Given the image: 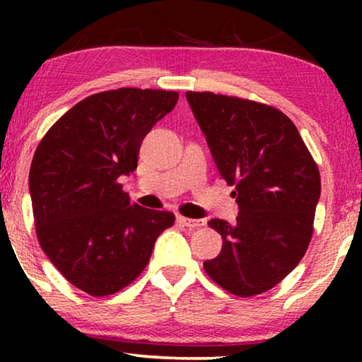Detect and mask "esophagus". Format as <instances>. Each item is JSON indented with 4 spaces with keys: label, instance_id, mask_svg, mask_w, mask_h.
<instances>
[{
    "label": "esophagus",
    "instance_id": "1",
    "mask_svg": "<svg viewBox=\"0 0 362 362\" xmlns=\"http://www.w3.org/2000/svg\"><path fill=\"white\" fill-rule=\"evenodd\" d=\"M177 222H180V224H182L185 227H189V229H196V227L206 226L204 219H189V217H182V216L177 217Z\"/></svg>",
    "mask_w": 362,
    "mask_h": 362
}]
</instances>
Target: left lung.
I'll return each mask as SVG.
<instances>
[{
  "instance_id": "obj_1",
  "label": "left lung",
  "mask_w": 362,
  "mask_h": 362,
  "mask_svg": "<svg viewBox=\"0 0 362 362\" xmlns=\"http://www.w3.org/2000/svg\"><path fill=\"white\" fill-rule=\"evenodd\" d=\"M186 98L240 209L235 224L207 222L222 235V250L204 270L232 295H260L308 249L321 192L318 165L279 108L212 92H186Z\"/></svg>"
}]
</instances>
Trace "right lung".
<instances>
[{"instance_id":"1","label":"right lung","mask_w":362,"mask_h":362,"mask_svg":"<svg viewBox=\"0 0 362 362\" xmlns=\"http://www.w3.org/2000/svg\"><path fill=\"white\" fill-rule=\"evenodd\" d=\"M175 90L122 87L93 93L49 128L29 170L39 245L64 279L113 295L145 270L170 211L135 204L118 177L138 165L143 138L175 108Z\"/></svg>"}]
</instances>
